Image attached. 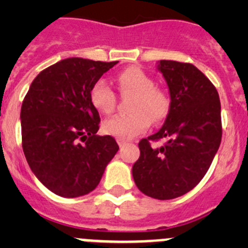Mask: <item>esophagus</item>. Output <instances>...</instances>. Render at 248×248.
I'll return each instance as SVG.
<instances>
[{
    "mask_svg": "<svg viewBox=\"0 0 248 248\" xmlns=\"http://www.w3.org/2000/svg\"><path fill=\"white\" fill-rule=\"evenodd\" d=\"M118 145H119L120 148H124V146L126 145V141L123 139H118Z\"/></svg>",
    "mask_w": 248,
    "mask_h": 248,
    "instance_id": "esophagus-1",
    "label": "esophagus"
}]
</instances>
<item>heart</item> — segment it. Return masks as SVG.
Here are the masks:
<instances>
[{"label": "heart", "instance_id": "1", "mask_svg": "<svg viewBox=\"0 0 248 248\" xmlns=\"http://www.w3.org/2000/svg\"><path fill=\"white\" fill-rule=\"evenodd\" d=\"M117 83L123 94H133L129 115H114L103 123L105 134L118 139H131L145 131L151 120L165 119L170 109V99L163 91L155 88L154 80L139 68L129 67L117 76ZM92 105L102 114H109L115 108V94L104 79L94 83L89 92Z\"/></svg>", "mask_w": 248, "mask_h": 248}]
</instances>
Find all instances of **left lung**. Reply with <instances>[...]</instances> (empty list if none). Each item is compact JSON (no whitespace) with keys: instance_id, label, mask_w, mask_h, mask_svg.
<instances>
[{"instance_id":"8db88e82","label":"left lung","mask_w":248,"mask_h":248,"mask_svg":"<svg viewBox=\"0 0 248 248\" xmlns=\"http://www.w3.org/2000/svg\"><path fill=\"white\" fill-rule=\"evenodd\" d=\"M170 94V109L157 133L140 140V156L131 172L143 194L170 200L189 192L201 181L217 153L222 137L218 93L195 65L160 61ZM165 139L160 148L150 141Z\"/></svg>"}]
</instances>
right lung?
Returning <instances> with one entry per match:
<instances>
[{
	"label": "right lung",
	"mask_w": 248,
	"mask_h": 248,
	"mask_svg": "<svg viewBox=\"0 0 248 248\" xmlns=\"http://www.w3.org/2000/svg\"><path fill=\"white\" fill-rule=\"evenodd\" d=\"M118 62L62 59L31 84L21 108L22 148L31 170L63 198L93 191L119 150L110 135L99 137V113L89 92Z\"/></svg>",
	"instance_id": "obj_1"
}]
</instances>
